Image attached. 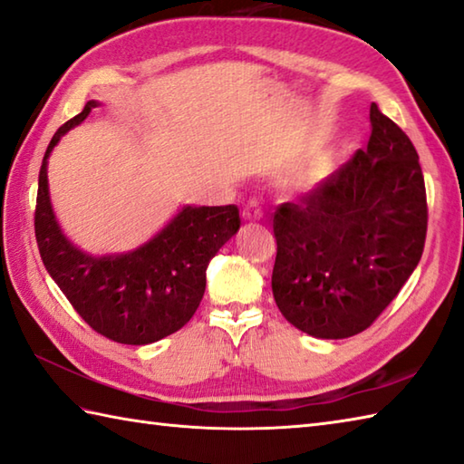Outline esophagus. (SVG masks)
<instances>
[{
  "mask_svg": "<svg viewBox=\"0 0 464 464\" xmlns=\"http://www.w3.org/2000/svg\"><path fill=\"white\" fill-rule=\"evenodd\" d=\"M262 214H265V209H262V202L260 199H256V198H252V199H248L246 204H244V208H242V218L244 220H260L262 218Z\"/></svg>",
  "mask_w": 464,
  "mask_h": 464,
  "instance_id": "esophagus-1",
  "label": "esophagus"
}]
</instances>
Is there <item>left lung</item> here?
I'll list each match as a JSON object with an SVG mask.
<instances>
[{
    "label": "left lung",
    "mask_w": 464,
    "mask_h": 464,
    "mask_svg": "<svg viewBox=\"0 0 464 464\" xmlns=\"http://www.w3.org/2000/svg\"><path fill=\"white\" fill-rule=\"evenodd\" d=\"M370 121L368 147L273 218L275 301L313 337L345 339L368 329L424 250L428 206L418 153L375 102Z\"/></svg>",
    "instance_id": "left-lung-1"
}]
</instances>
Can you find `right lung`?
Masks as SVG:
<instances>
[{"mask_svg":"<svg viewBox=\"0 0 464 464\" xmlns=\"http://www.w3.org/2000/svg\"><path fill=\"white\" fill-rule=\"evenodd\" d=\"M96 101L60 127L44 153L34 230L44 266L74 311L96 334L147 345L176 334L194 317L206 291L208 262L240 228L236 206H186L143 246L117 256H91L66 240L48 196V157Z\"/></svg>","mask_w":464,"mask_h":464,"instance_id":"obj_1","label":"right lung"}]
</instances>
